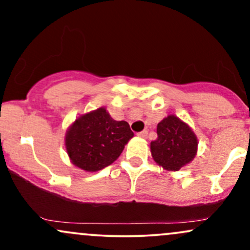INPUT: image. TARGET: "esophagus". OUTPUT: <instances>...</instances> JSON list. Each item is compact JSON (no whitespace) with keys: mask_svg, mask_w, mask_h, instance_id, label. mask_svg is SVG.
<instances>
[{"mask_svg":"<svg viewBox=\"0 0 250 250\" xmlns=\"http://www.w3.org/2000/svg\"><path fill=\"white\" fill-rule=\"evenodd\" d=\"M147 135H148L147 130H142V131H140V133H137V136L142 137V139H146V137H147Z\"/></svg>","mask_w":250,"mask_h":250,"instance_id":"obj_1","label":"esophagus"}]
</instances>
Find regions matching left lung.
Returning a JSON list of instances; mask_svg holds the SVG:
<instances>
[{
    "label": "left lung",
    "instance_id": "obj_1",
    "mask_svg": "<svg viewBox=\"0 0 250 250\" xmlns=\"http://www.w3.org/2000/svg\"><path fill=\"white\" fill-rule=\"evenodd\" d=\"M157 139L150 143L151 156L163 169L176 171L193 161L197 151L196 135L187 123L169 115L157 125Z\"/></svg>",
    "mask_w": 250,
    "mask_h": 250
}]
</instances>
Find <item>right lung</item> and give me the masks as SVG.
I'll return each instance as SVG.
<instances>
[{"label": "right lung", "mask_w": 250, "mask_h": 250, "mask_svg": "<svg viewBox=\"0 0 250 250\" xmlns=\"http://www.w3.org/2000/svg\"><path fill=\"white\" fill-rule=\"evenodd\" d=\"M133 136L127 122L115 121L101 107L76 119L64 142L74 166L97 171L115 161Z\"/></svg>", "instance_id": "right-lung-1"}]
</instances>
